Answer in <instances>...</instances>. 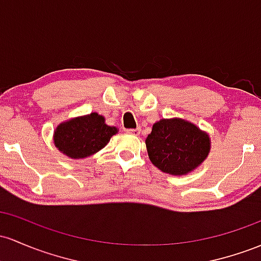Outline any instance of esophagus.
<instances>
[{
  "mask_svg": "<svg viewBox=\"0 0 261 261\" xmlns=\"http://www.w3.org/2000/svg\"><path fill=\"white\" fill-rule=\"evenodd\" d=\"M126 133L130 134V135H140V133H141V128H128V130H125Z\"/></svg>",
  "mask_w": 261,
  "mask_h": 261,
  "instance_id": "esophagus-1",
  "label": "esophagus"
}]
</instances>
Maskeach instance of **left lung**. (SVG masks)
I'll return each instance as SVG.
<instances>
[{
	"instance_id": "obj_1",
	"label": "left lung",
	"mask_w": 261,
	"mask_h": 261,
	"mask_svg": "<svg viewBox=\"0 0 261 261\" xmlns=\"http://www.w3.org/2000/svg\"><path fill=\"white\" fill-rule=\"evenodd\" d=\"M145 142L150 161L162 172L173 176L193 172L211 151L208 133L181 117L154 122Z\"/></svg>"
}]
</instances>
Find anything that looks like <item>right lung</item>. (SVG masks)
Masks as SVG:
<instances>
[{"label": "right lung", "instance_id": "add662e5", "mask_svg": "<svg viewBox=\"0 0 261 261\" xmlns=\"http://www.w3.org/2000/svg\"><path fill=\"white\" fill-rule=\"evenodd\" d=\"M117 133V127L108 125L104 116L91 113L61 122L54 130L53 142L63 154L80 160L99 152Z\"/></svg>", "mask_w": 261, "mask_h": 261}]
</instances>
